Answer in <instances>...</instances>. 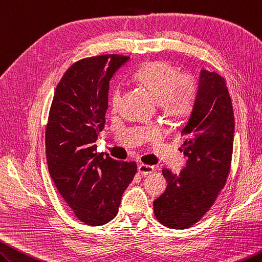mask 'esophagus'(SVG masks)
<instances>
[{"label": "esophagus", "instance_id": "esophagus-1", "mask_svg": "<svg viewBox=\"0 0 262 262\" xmlns=\"http://www.w3.org/2000/svg\"><path fill=\"white\" fill-rule=\"evenodd\" d=\"M138 170L142 176H147L155 171V168L154 166H149V165H140L138 167Z\"/></svg>", "mask_w": 262, "mask_h": 262}]
</instances>
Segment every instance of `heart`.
<instances>
[{"mask_svg": "<svg viewBox=\"0 0 262 262\" xmlns=\"http://www.w3.org/2000/svg\"><path fill=\"white\" fill-rule=\"evenodd\" d=\"M139 83L159 101L162 111L168 116L178 118L188 113L193 108L197 98V87L194 77L187 74H180L179 69L168 61H151L139 68L135 74ZM122 90L115 85L111 93V105L119 106Z\"/></svg>", "mask_w": 262, "mask_h": 262, "instance_id": "b5f03b06", "label": "heart"}]
</instances>
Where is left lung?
<instances>
[{
	"instance_id": "left-lung-1",
	"label": "left lung",
	"mask_w": 262,
	"mask_h": 262,
	"mask_svg": "<svg viewBox=\"0 0 262 262\" xmlns=\"http://www.w3.org/2000/svg\"><path fill=\"white\" fill-rule=\"evenodd\" d=\"M188 160L179 175L162 169L167 188L154 202L155 216L170 229L199 222L214 204L228 179L234 137V115L225 79L202 69L199 92L182 130Z\"/></svg>"
}]
</instances>
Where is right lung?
Returning <instances> with one entry per match:
<instances>
[{
    "label": "right lung",
    "instance_id": "right-lung-1",
    "mask_svg": "<svg viewBox=\"0 0 262 262\" xmlns=\"http://www.w3.org/2000/svg\"><path fill=\"white\" fill-rule=\"evenodd\" d=\"M129 60L121 55L80 59L58 83L46 127V157L56 188L79 221L92 226L108 223L137 173L135 161H118L97 152L104 129L108 83Z\"/></svg>",
    "mask_w": 262,
    "mask_h": 262
}]
</instances>
